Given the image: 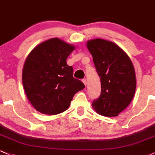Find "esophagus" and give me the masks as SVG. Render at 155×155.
Masks as SVG:
<instances>
[{
    "label": "esophagus",
    "mask_w": 155,
    "mask_h": 155,
    "mask_svg": "<svg viewBox=\"0 0 155 155\" xmlns=\"http://www.w3.org/2000/svg\"><path fill=\"white\" fill-rule=\"evenodd\" d=\"M82 82L84 83V84L85 86H87V79H82Z\"/></svg>",
    "instance_id": "esophagus-1"
}]
</instances>
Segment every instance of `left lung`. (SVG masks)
I'll use <instances>...</instances> for the list:
<instances>
[{
  "mask_svg": "<svg viewBox=\"0 0 155 155\" xmlns=\"http://www.w3.org/2000/svg\"><path fill=\"white\" fill-rule=\"evenodd\" d=\"M101 82V94L92 106L99 114L118 115L128 107L135 94L136 74L131 59L117 45L95 39L87 42Z\"/></svg>",
  "mask_w": 155,
  "mask_h": 155,
  "instance_id": "8db88e82",
  "label": "left lung"
}]
</instances>
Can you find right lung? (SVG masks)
<instances>
[{"label": "right lung", "mask_w": 155, "mask_h": 155, "mask_svg": "<svg viewBox=\"0 0 155 155\" xmlns=\"http://www.w3.org/2000/svg\"><path fill=\"white\" fill-rule=\"evenodd\" d=\"M75 49L58 38L42 42L28 55L22 71V82L28 100L37 111L47 115L63 113L73 97L85 87L73 76L67 58Z\"/></svg>", "instance_id": "obj_1"}]
</instances>
